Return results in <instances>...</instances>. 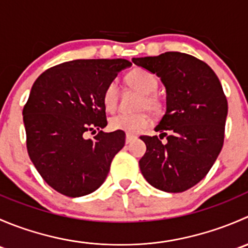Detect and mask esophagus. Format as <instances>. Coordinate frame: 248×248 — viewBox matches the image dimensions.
Here are the masks:
<instances>
[{
  "label": "esophagus",
  "mask_w": 248,
  "mask_h": 248,
  "mask_svg": "<svg viewBox=\"0 0 248 248\" xmlns=\"http://www.w3.org/2000/svg\"><path fill=\"white\" fill-rule=\"evenodd\" d=\"M136 138H137L136 136H132V134H127V136H126V144H129V142L133 141V140Z\"/></svg>",
  "instance_id": "esophagus-1"
}]
</instances>
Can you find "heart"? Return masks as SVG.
I'll return each mask as SVG.
<instances>
[{
  "instance_id": "obj_1",
  "label": "heart",
  "mask_w": 248,
  "mask_h": 248,
  "mask_svg": "<svg viewBox=\"0 0 248 248\" xmlns=\"http://www.w3.org/2000/svg\"><path fill=\"white\" fill-rule=\"evenodd\" d=\"M126 81L132 89L141 93L138 108L147 109L152 112H159L162 110V101L157 96L158 90V79L151 72L142 68H136L126 76ZM102 103L107 111H115L119 104V87L116 82L110 81L103 90ZM150 116L146 111H140L137 114L121 112L112 116L109 121V126L112 131H121L127 134L140 133L142 129L150 124Z\"/></svg>"
}]
</instances>
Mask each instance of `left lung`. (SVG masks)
<instances>
[{"mask_svg": "<svg viewBox=\"0 0 248 248\" xmlns=\"http://www.w3.org/2000/svg\"><path fill=\"white\" fill-rule=\"evenodd\" d=\"M132 61L156 73L167 90V111L155 128L159 138L140 137L142 176L161 191H187L206 176L223 146L228 102L221 82L205 62L184 52Z\"/></svg>", "mask_w": 248, "mask_h": 248, "instance_id": "1", "label": "left lung"}]
</instances>
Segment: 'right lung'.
<instances>
[{"label": "right lung", "instance_id": "add662e5", "mask_svg": "<svg viewBox=\"0 0 248 248\" xmlns=\"http://www.w3.org/2000/svg\"><path fill=\"white\" fill-rule=\"evenodd\" d=\"M131 64L124 59L74 60L46 69L34 81L22 110L27 152L59 193L86 196L107 179L126 134L101 131L108 124L102 93ZM96 130L93 140L86 138Z\"/></svg>", "mask_w": 248, "mask_h": 248}]
</instances>
